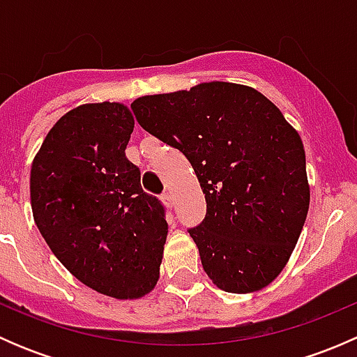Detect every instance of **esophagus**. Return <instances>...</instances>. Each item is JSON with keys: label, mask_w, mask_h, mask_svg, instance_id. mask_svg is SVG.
Returning a JSON list of instances; mask_svg holds the SVG:
<instances>
[{"label": "esophagus", "mask_w": 357, "mask_h": 357, "mask_svg": "<svg viewBox=\"0 0 357 357\" xmlns=\"http://www.w3.org/2000/svg\"><path fill=\"white\" fill-rule=\"evenodd\" d=\"M160 199H162V202H164L165 205H167V207H172V204H174V199H172V195L169 192H165L164 195L160 197Z\"/></svg>", "instance_id": "obj_1"}]
</instances>
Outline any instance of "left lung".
Masks as SVG:
<instances>
[{
    "mask_svg": "<svg viewBox=\"0 0 357 357\" xmlns=\"http://www.w3.org/2000/svg\"><path fill=\"white\" fill-rule=\"evenodd\" d=\"M136 121L185 153L207 214L188 233L214 285L231 294L268 287L289 262L309 211L298 132L257 89L202 82L131 103Z\"/></svg>",
    "mask_w": 357,
    "mask_h": 357,
    "instance_id": "1",
    "label": "left lung"
}]
</instances>
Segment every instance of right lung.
<instances>
[{
  "label": "right lung",
  "instance_id": "add662e5",
  "mask_svg": "<svg viewBox=\"0 0 357 357\" xmlns=\"http://www.w3.org/2000/svg\"><path fill=\"white\" fill-rule=\"evenodd\" d=\"M135 119L122 103H84L50 129L31 167L36 226L89 289L139 298L155 287L167 221L126 157Z\"/></svg>",
  "mask_w": 357,
  "mask_h": 357
}]
</instances>
